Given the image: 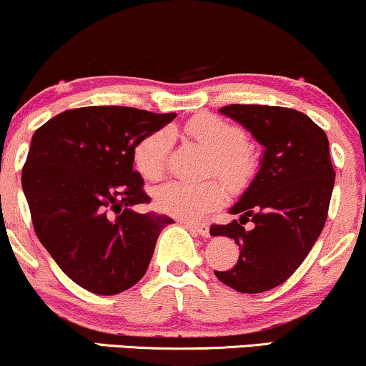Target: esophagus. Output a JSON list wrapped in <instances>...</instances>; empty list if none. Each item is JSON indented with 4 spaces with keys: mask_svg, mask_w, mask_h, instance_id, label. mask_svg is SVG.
<instances>
[{
    "mask_svg": "<svg viewBox=\"0 0 366 366\" xmlns=\"http://www.w3.org/2000/svg\"><path fill=\"white\" fill-rule=\"evenodd\" d=\"M184 225L187 227V229H191L192 232L199 234L201 237H209V225L208 224H203V222H182Z\"/></svg>",
    "mask_w": 366,
    "mask_h": 366,
    "instance_id": "34e87169",
    "label": "esophagus"
}]
</instances>
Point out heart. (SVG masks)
Instances as JSON below:
<instances>
[{"label": "heart", "instance_id": "b5f03b06", "mask_svg": "<svg viewBox=\"0 0 366 366\" xmlns=\"http://www.w3.org/2000/svg\"><path fill=\"white\" fill-rule=\"evenodd\" d=\"M184 132L212 153L209 174L220 175L234 191L246 187L256 172V159L246 148L244 130L212 113H199L184 125ZM172 134L157 130L134 148V165L146 180H159L167 172ZM224 184L217 179L203 182H169L154 191V207L179 218H199L224 201Z\"/></svg>", "mask_w": 366, "mask_h": 366}]
</instances>
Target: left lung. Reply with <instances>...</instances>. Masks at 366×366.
<instances>
[{"label": "left lung", "instance_id": "1", "mask_svg": "<svg viewBox=\"0 0 366 366\" xmlns=\"http://www.w3.org/2000/svg\"><path fill=\"white\" fill-rule=\"evenodd\" d=\"M220 113L239 122L264 148L258 174L229 209L239 220L212 225V236L241 249L230 270L215 272L239 292L270 291L308 256L327 220L335 172L327 134L305 113L264 104H229ZM253 221L251 229H244Z\"/></svg>", "mask_w": 366, "mask_h": 366}]
</instances>
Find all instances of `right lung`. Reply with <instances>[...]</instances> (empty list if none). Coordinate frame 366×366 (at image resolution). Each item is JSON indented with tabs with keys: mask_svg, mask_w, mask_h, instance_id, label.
Returning a JSON list of instances; mask_svg holds the SVG:
<instances>
[{
	"mask_svg": "<svg viewBox=\"0 0 366 366\" xmlns=\"http://www.w3.org/2000/svg\"><path fill=\"white\" fill-rule=\"evenodd\" d=\"M129 107L58 113L34 132L22 187L36 236L66 277L86 291L113 296L148 270L170 217L137 213L149 203L134 148L175 119Z\"/></svg>",
	"mask_w": 366,
	"mask_h": 366,
	"instance_id": "1",
	"label": "right lung"
}]
</instances>
